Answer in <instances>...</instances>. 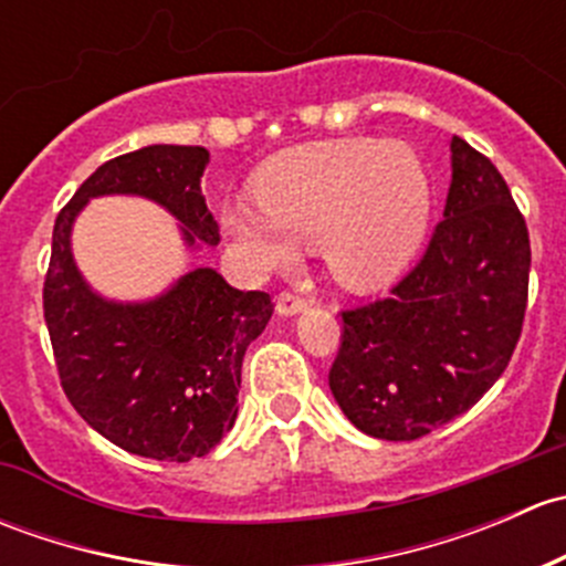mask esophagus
<instances>
[{
	"mask_svg": "<svg viewBox=\"0 0 566 566\" xmlns=\"http://www.w3.org/2000/svg\"><path fill=\"white\" fill-rule=\"evenodd\" d=\"M306 306H310V301L304 298V295L293 293V290H282L276 298V312L279 315L290 317V315H298V312H304Z\"/></svg>",
	"mask_w": 566,
	"mask_h": 566,
	"instance_id": "esophagus-1",
	"label": "esophagus"
}]
</instances>
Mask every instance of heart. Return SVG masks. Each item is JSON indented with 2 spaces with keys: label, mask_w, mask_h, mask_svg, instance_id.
<instances>
[{
  "label": "heart",
  "mask_w": 566,
  "mask_h": 566,
  "mask_svg": "<svg viewBox=\"0 0 566 566\" xmlns=\"http://www.w3.org/2000/svg\"><path fill=\"white\" fill-rule=\"evenodd\" d=\"M254 202L232 199L221 224L256 268L290 256V241H319L350 290L391 282L430 216L424 164L402 142L342 139L273 156L254 177Z\"/></svg>",
  "instance_id": "1"
}]
</instances>
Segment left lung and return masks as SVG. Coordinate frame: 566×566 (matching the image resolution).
Wrapping results in <instances>:
<instances>
[{"instance_id":"1","label":"left lung","mask_w":566,"mask_h":566,"mask_svg":"<svg viewBox=\"0 0 566 566\" xmlns=\"http://www.w3.org/2000/svg\"><path fill=\"white\" fill-rule=\"evenodd\" d=\"M531 243L488 156L452 139L443 219L389 298L342 312L328 386L342 413L384 441H416L465 413L515 353Z\"/></svg>"}]
</instances>
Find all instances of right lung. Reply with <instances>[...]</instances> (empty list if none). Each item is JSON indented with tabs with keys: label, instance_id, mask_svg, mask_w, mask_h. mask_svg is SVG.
Wrapping results in <instances>:
<instances>
[{
	"label": "right lung",
	"instance_id": "1",
	"mask_svg": "<svg viewBox=\"0 0 566 566\" xmlns=\"http://www.w3.org/2000/svg\"><path fill=\"white\" fill-rule=\"evenodd\" d=\"M208 161L205 147L125 153L101 164L54 221L43 317L62 391L93 430L139 458H205L232 430L243 356L273 315L271 295L197 268L147 304L106 301L73 262L71 227L93 197L136 193L180 221L188 247H213L219 224L199 186Z\"/></svg>",
	"mask_w": 566,
	"mask_h": 566
}]
</instances>
